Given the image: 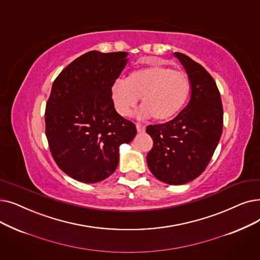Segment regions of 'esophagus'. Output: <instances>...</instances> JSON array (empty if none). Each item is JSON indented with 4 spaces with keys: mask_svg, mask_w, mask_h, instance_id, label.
<instances>
[{
    "mask_svg": "<svg viewBox=\"0 0 260 260\" xmlns=\"http://www.w3.org/2000/svg\"><path fill=\"white\" fill-rule=\"evenodd\" d=\"M136 127H137V132H138V133H144V132H145V126L142 125V124L137 123V124H136Z\"/></svg>",
    "mask_w": 260,
    "mask_h": 260,
    "instance_id": "1",
    "label": "esophagus"
}]
</instances>
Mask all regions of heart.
I'll use <instances>...</instances> for the list:
<instances>
[{
    "label": "heart",
    "instance_id": "b5f03b06",
    "mask_svg": "<svg viewBox=\"0 0 260 260\" xmlns=\"http://www.w3.org/2000/svg\"><path fill=\"white\" fill-rule=\"evenodd\" d=\"M190 89L186 73L155 64L133 71L126 81L117 80L111 86V99L121 116H128L141 98L143 117L168 121L183 109Z\"/></svg>",
    "mask_w": 260,
    "mask_h": 260
}]
</instances>
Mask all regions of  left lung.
I'll list each match as a JSON object with an SVG mask.
<instances>
[{"label":"left lung","mask_w":260,"mask_h":260,"mask_svg":"<svg viewBox=\"0 0 260 260\" xmlns=\"http://www.w3.org/2000/svg\"><path fill=\"white\" fill-rule=\"evenodd\" d=\"M191 85L188 105L171 121L146 127L153 148L146 156L152 174L169 185L200 176L216 150L223 128V107L216 82L200 63L174 53Z\"/></svg>","instance_id":"obj_1"}]
</instances>
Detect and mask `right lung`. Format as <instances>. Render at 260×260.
Instances as JSON below:
<instances>
[{"instance_id": "1", "label": "right lung", "mask_w": 260, "mask_h": 260, "mask_svg": "<svg viewBox=\"0 0 260 260\" xmlns=\"http://www.w3.org/2000/svg\"><path fill=\"white\" fill-rule=\"evenodd\" d=\"M126 52L90 51L56 77L46 107V135L55 162L78 182L107 178L119 164V146L136 125L121 117L111 86L127 63Z\"/></svg>"}]
</instances>
